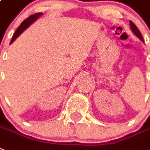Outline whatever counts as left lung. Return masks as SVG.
Listing matches in <instances>:
<instances>
[{"label": "left lung", "mask_w": 150, "mask_h": 150, "mask_svg": "<svg viewBox=\"0 0 150 150\" xmlns=\"http://www.w3.org/2000/svg\"><path fill=\"white\" fill-rule=\"evenodd\" d=\"M129 23H130V27H131V29H132V32L134 33L135 35H136V37L139 38V39H140L142 41H143L142 36V35H141V33H140V31H139V30L138 29V28H137V27L135 25L134 23L132 22V21H129Z\"/></svg>", "instance_id": "1"}]
</instances>
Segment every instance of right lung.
<instances>
[{"label": "right lung", "instance_id": "obj_1", "mask_svg": "<svg viewBox=\"0 0 150 150\" xmlns=\"http://www.w3.org/2000/svg\"><path fill=\"white\" fill-rule=\"evenodd\" d=\"M41 14H42V13H37V14H32V15L28 17L27 19H25V20L21 24L20 26L18 27V28L16 30L14 36H13L11 41V44L13 43V41H14V40H15L16 38H18V36H19V35L27 28H28V27L30 26V24H31L34 21H35L37 20L38 18H39Z\"/></svg>", "mask_w": 150, "mask_h": 150}]
</instances>
